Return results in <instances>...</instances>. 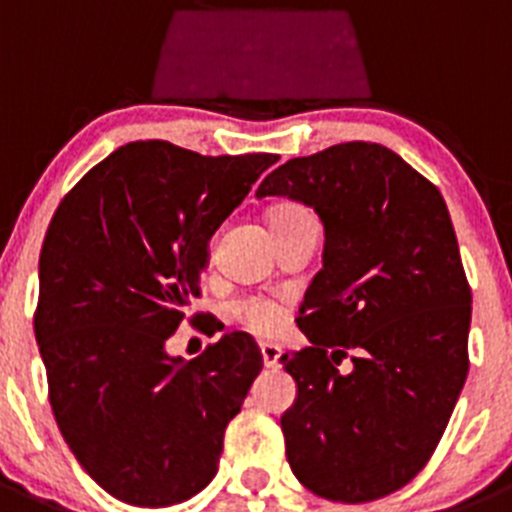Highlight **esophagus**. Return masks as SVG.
Here are the masks:
<instances>
[{
	"label": "esophagus",
	"instance_id": "obj_1",
	"mask_svg": "<svg viewBox=\"0 0 512 512\" xmlns=\"http://www.w3.org/2000/svg\"><path fill=\"white\" fill-rule=\"evenodd\" d=\"M261 356H264V364L274 369V366H279V359H282V348L277 343H261Z\"/></svg>",
	"mask_w": 512,
	"mask_h": 512
}]
</instances>
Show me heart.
<instances>
[{"label":"heart","instance_id":"obj_1","mask_svg":"<svg viewBox=\"0 0 512 512\" xmlns=\"http://www.w3.org/2000/svg\"><path fill=\"white\" fill-rule=\"evenodd\" d=\"M310 215V210L300 205H282L271 212V220H287V217H302ZM233 315L241 320L243 325H248L251 330L261 333V336H269L282 325L284 310L279 302L269 300V297H241V300L233 302Z\"/></svg>","mask_w":512,"mask_h":512}]
</instances>
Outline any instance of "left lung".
Segmentation results:
<instances>
[{
  "instance_id": "8db88e82",
  "label": "left lung",
  "mask_w": 512,
  "mask_h": 512,
  "mask_svg": "<svg viewBox=\"0 0 512 512\" xmlns=\"http://www.w3.org/2000/svg\"><path fill=\"white\" fill-rule=\"evenodd\" d=\"M274 194L325 228L297 318L310 346L282 356L297 382L282 415L289 467L325 500H379L428 464L469 372L472 289L449 210L395 151L364 140L292 158L256 189Z\"/></svg>"
}]
</instances>
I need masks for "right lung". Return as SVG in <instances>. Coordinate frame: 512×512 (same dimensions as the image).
<instances>
[{
    "label": "right lung",
    "instance_id": "right-lung-1",
    "mask_svg": "<svg viewBox=\"0 0 512 512\" xmlns=\"http://www.w3.org/2000/svg\"><path fill=\"white\" fill-rule=\"evenodd\" d=\"M277 161L135 140L81 176L48 225L35 338L51 408L81 467L122 503H184L215 477L264 359L238 330L192 361L166 341L200 297L212 233Z\"/></svg>",
    "mask_w": 512,
    "mask_h": 512
}]
</instances>
